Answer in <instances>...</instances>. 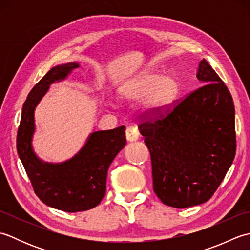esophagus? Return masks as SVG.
Returning a JSON list of instances; mask_svg holds the SVG:
<instances>
[{
  "instance_id": "obj_1",
  "label": "esophagus",
  "mask_w": 250,
  "mask_h": 250,
  "mask_svg": "<svg viewBox=\"0 0 250 250\" xmlns=\"http://www.w3.org/2000/svg\"><path fill=\"white\" fill-rule=\"evenodd\" d=\"M125 136L126 140L129 142H134L139 139V130H137L136 126H128L125 130Z\"/></svg>"
}]
</instances>
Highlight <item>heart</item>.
I'll use <instances>...</instances> for the list:
<instances>
[{"mask_svg":"<svg viewBox=\"0 0 250 250\" xmlns=\"http://www.w3.org/2000/svg\"><path fill=\"white\" fill-rule=\"evenodd\" d=\"M179 83L174 75L159 71H146L135 76L122 90V97L130 101L145 99V108L151 113L166 109L176 99Z\"/></svg>","mask_w":250,"mask_h":250,"instance_id":"heart-1","label":"heart"}]
</instances>
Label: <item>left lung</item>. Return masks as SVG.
<instances>
[{
    "instance_id": "8db88e82",
    "label": "left lung",
    "mask_w": 250,
    "mask_h": 250,
    "mask_svg": "<svg viewBox=\"0 0 250 250\" xmlns=\"http://www.w3.org/2000/svg\"><path fill=\"white\" fill-rule=\"evenodd\" d=\"M196 77L203 86L159 113L146 110L139 122L150 152L153 191L162 203L176 208L208 201L236 152L229 89L204 59Z\"/></svg>"
}]
</instances>
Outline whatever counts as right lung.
I'll use <instances>...</instances> for the list:
<instances>
[{"label": "right lung", "mask_w": 250, "mask_h": 250, "mask_svg": "<svg viewBox=\"0 0 250 250\" xmlns=\"http://www.w3.org/2000/svg\"><path fill=\"white\" fill-rule=\"evenodd\" d=\"M77 63L52 67L31 90L22 107L17 132V151L35 194L46 205L67 213L91 209L100 204L106 192L107 171L126 144L125 125L98 131L71 160L60 164L44 163L31 146L34 132V109L49 84L65 78Z\"/></svg>", "instance_id": "1"}]
</instances>
